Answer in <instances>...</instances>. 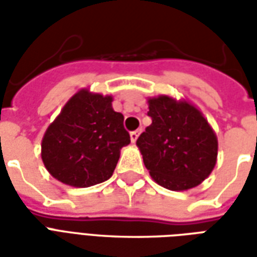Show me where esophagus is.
<instances>
[{
	"instance_id": "esophagus-1",
	"label": "esophagus",
	"mask_w": 257,
	"mask_h": 257,
	"mask_svg": "<svg viewBox=\"0 0 257 257\" xmlns=\"http://www.w3.org/2000/svg\"><path fill=\"white\" fill-rule=\"evenodd\" d=\"M139 135H140V129H138V131H134V132H131V140H132V143H135V142L138 140Z\"/></svg>"
}]
</instances>
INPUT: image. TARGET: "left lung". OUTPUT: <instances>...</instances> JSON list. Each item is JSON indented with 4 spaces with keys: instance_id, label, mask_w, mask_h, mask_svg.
<instances>
[{
    "instance_id": "left-lung-1",
    "label": "left lung",
    "mask_w": 257,
    "mask_h": 257,
    "mask_svg": "<svg viewBox=\"0 0 257 257\" xmlns=\"http://www.w3.org/2000/svg\"><path fill=\"white\" fill-rule=\"evenodd\" d=\"M151 125L136 145L154 182L173 191L193 189L213 171L217 138L202 112L169 96L149 99Z\"/></svg>"
}]
</instances>
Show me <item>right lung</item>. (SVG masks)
Listing matches in <instances>:
<instances>
[{
  "mask_svg": "<svg viewBox=\"0 0 257 257\" xmlns=\"http://www.w3.org/2000/svg\"><path fill=\"white\" fill-rule=\"evenodd\" d=\"M111 101V96L81 89L48 126L41 143L42 162L59 182L89 187L112 175L131 136Z\"/></svg>",
  "mask_w": 257,
  "mask_h": 257,
  "instance_id": "obj_1",
  "label": "right lung"
}]
</instances>
